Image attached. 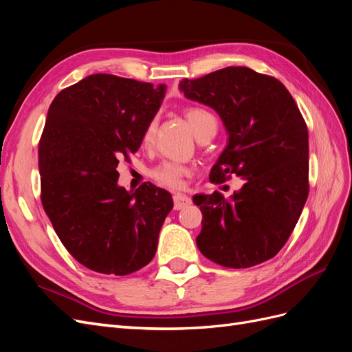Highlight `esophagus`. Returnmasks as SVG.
Returning <instances> with one entry per match:
<instances>
[{
  "label": "esophagus",
  "mask_w": 352,
  "mask_h": 352,
  "mask_svg": "<svg viewBox=\"0 0 352 352\" xmlns=\"http://www.w3.org/2000/svg\"><path fill=\"white\" fill-rule=\"evenodd\" d=\"M189 204H190V198L186 197V195L176 194V195L173 197V207H175V210L186 208Z\"/></svg>",
  "instance_id": "1"
}]
</instances>
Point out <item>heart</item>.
I'll use <instances>...</instances> for the list:
<instances>
[{"mask_svg":"<svg viewBox=\"0 0 352 352\" xmlns=\"http://www.w3.org/2000/svg\"><path fill=\"white\" fill-rule=\"evenodd\" d=\"M185 119L189 123L190 129L195 133V136L202 138L210 133H216L217 131V122L216 117L212 116L208 110L202 107H188L184 111ZM158 126V119L153 117V119L146 123L145 129L142 132V145L151 146L155 138ZM188 168L176 162H162L158 166H155L150 176L155 180L158 185L167 186L172 189H177L182 185V179L186 176Z\"/></svg>","mask_w":352,"mask_h":352,"instance_id":"1","label":"heart"}]
</instances>
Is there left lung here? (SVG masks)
Segmentation results:
<instances>
[{"label": "left lung", "instance_id": "left-lung-1", "mask_svg": "<svg viewBox=\"0 0 352 352\" xmlns=\"http://www.w3.org/2000/svg\"><path fill=\"white\" fill-rule=\"evenodd\" d=\"M180 91L221 117L228 146L210 180H245L230 199L195 195L202 212L197 245L223 267L247 269L273 258L296 225L308 197V129L285 85L248 67L182 79Z\"/></svg>", "mask_w": 352, "mask_h": 352}]
</instances>
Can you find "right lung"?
Listing matches in <instances>:
<instances>
[{"label": "right lung", "instance_id": "add662e5", "mask_svg": "<svg viewBox=\"0 0 352 352\" xmlns=\"http://www.w3.org/2000/svg\"><path fill=\"white\" fill-rule=\"evenodd\" d=\"M166 87L114 74H91L51 102L39 140L41 201L72 257L104 274L142 269L173 208L167 190L117 185V164L138 151Z\"/></svg>", "mask_w": 352, "mask_h": 352}]
</instances>
